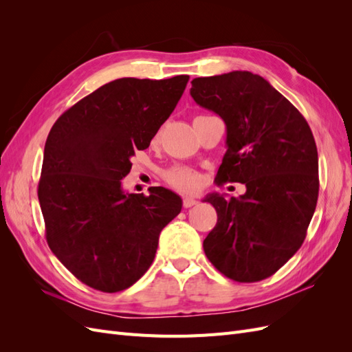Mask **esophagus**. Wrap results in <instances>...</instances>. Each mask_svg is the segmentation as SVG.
Masks as SVG:
<instances>
[{
  "label": "esophagus",
  "instance_id": "esophagus-1",
  "mask_svg": "<svg viewBox=\"0 0 352 352\" xmlns=\"http://www.w3.org/2000/svg\"><path fill=\"white\" fill-rule=\"evenodd\" d=\"M195 204H198L197 199L189 198V197L184 198V207H185V208H189V207H192V206H195Z\"/></svg>",
  "mask_w": 352,
  "mask_h": 352
}]
</instances>
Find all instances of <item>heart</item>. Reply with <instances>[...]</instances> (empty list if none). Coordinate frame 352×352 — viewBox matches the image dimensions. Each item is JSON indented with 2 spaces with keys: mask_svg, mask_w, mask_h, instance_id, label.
<instances>
[{
  "mask_svg": "<svg viewBox=\"0 0 352 352\" xmlns=\"http://www.w3.org/2000/svg\"><path fill=\"white\" fill-rule=\"evenodd\" d=\"M166 182L180 192H192L199 182L197 170L186 166H173L163 173Z\"/></svg>",
  "mask_w": 352,
  "mask_h": 352,
  "instance_id": "heart-1",
  "label": "heart"
}]
</instances>
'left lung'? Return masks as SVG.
I'll return each mask as SVG.
<instances>
[{
	"label": "left lung",
	"instance_id": "obj_1",
	"mask_svg": "<svg viewBox=\"0 0 352 352\" xmlns=\"http://www.w3.org/2000/svg\"><path fill=\"white\" fill-rule=\"evenodd\" d=\"M190 95L226 124L228 151L217 184L247 192L210 194L217 223L204 252L226 278L251 283L270 278L300 250L318 197V157L304 116L258 74L230 72L195 78Z\"/></svg>",
	"mask_w": 352,
	"mask_h": 352
}]
</instances>
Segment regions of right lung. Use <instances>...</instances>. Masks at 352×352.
<instances>
[{
  "instance_id": "add662e5",
  "label": "right lung",
  "mask_w": 352,
  "mask_h": 352,
  "mask_svg": "<svg viewBox=\"0 0 352 352\" xmlns=\"http://www.w3.org/2000/svg\"><path fill=\"white\" fill-rule=\"evenodd\" d=\"M188 74L123 78L78 101L51 127L38 184L48 247L82 283L101 292L132 286L150 269L160 232L182 210L163 186L126 194L136 150L173 113Z\"/></svg>"
}]
</instances>
